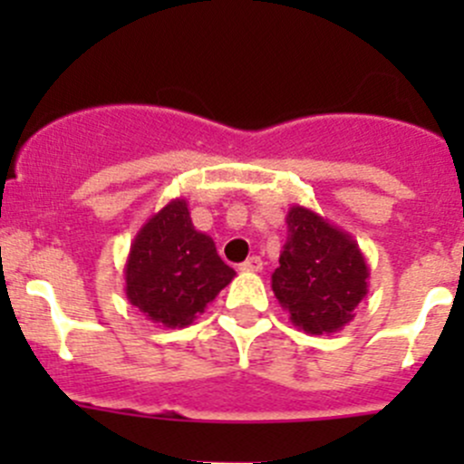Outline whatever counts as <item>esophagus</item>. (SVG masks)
<instances>
[{
    "label": "esophagus",
    "instance_id": "obj_1",
    "mask_svg": "<svg viewBox=\"0 0 464 464\" xmlns=\"http://www.w3.org/2000/svg\"><path fill=\"white\" fill-rule=\"evenodd\" d=\"M242 271H260L262 269V258L260 256H251L240 265Z\"/></svg>",
    "mask_w": 464,
    "mask_h": 464
}]
</instances>
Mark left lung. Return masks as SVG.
Here are the masks:
<instances>
[{
	"label": "left lung",
	"instance_id": "8db88e82",
	"mask_svg": "<svg viewBox=\"0 0 464 464\" xmlns=\"http://www.w3.org/2000/svg\"><path fill=\"white\" fill-rule=\"evenodd\" d=\"M271 289L307 334H332L354 319L368 294V262L357 240L305 206L287 213V240Z\"/></svg>",
	"mask_w": 464,
	"mask_h": 464
}]
</instances>
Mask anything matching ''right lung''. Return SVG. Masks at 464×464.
Segmentation results:
<instances>
[{
  "instance_id": "1",
  "label": "right lung",
  "mask_w": 464,
  "mask_h": 464,
  "mask_svg": "<svg viewBox=\"0 0 464 464\" xmlns=\"http://www.w3.org/2000/svg\"><path fill=\"white\" fill-rule=\"evenodd\" d=\"M213 237L198 231L188 202L170 199L143 224L125 262V296L152 323L190 325L233 280Z\"/></svg>"
}]
</instances>
